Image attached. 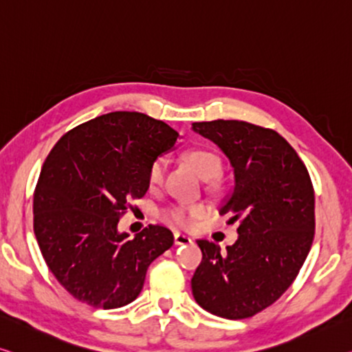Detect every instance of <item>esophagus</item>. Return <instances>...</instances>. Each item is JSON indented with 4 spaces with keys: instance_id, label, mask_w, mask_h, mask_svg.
<instances>
[{
    "instance_id": "obj_1",
    "label": "esophagus",
    "mask_w": 352,
    "mask_h": 352,
    "mask_svg": "<svg viewBox=\"0 0 352 352\" xmlns=\"http://www.w3.org/2000/svg\"><path fill=\"white\" fill-rule=\"evenodd\" d=\"M175 244L176 245H188L192 244V237L187 234H182V232H175Z\"/></svg>"
}]
</instances>
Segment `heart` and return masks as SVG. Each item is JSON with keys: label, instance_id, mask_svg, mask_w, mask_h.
Here are the masks:
<instances>
[{"label": "heart", "instance_id": "b5f03b06", "mask_svg": "<svg viewBox=\"0 0 352 352\" xmlns=\"http://www.w3.org/2000/svg\"><path fill=\"white\" fill-rule=\"evenodd\" d=\"M187 160L195 171L198 173L203 179H212V177L219 176L221 171V160L214 151L204 149V148H195L187 153ZM166 173V159L157 157L149 166L148 171V184L151 188H157L162 186L165 179ZM203 214L201 206H188V204H177L171 209L166 210V217H168L173 223L179 226H188L192 221Z\"/></svg>", "mask_w": 352, "mask_h": 352}]
</instances>
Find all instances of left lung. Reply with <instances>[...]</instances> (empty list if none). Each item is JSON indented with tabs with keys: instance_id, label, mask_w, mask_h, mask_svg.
<instances>
[{
	"instance_id": "8db88e82",
	"label": "left lung",
	"mask_w": 352,
	"mask_h": 352,
	"mask_svg": "<svg viewBox=\"0 0 352 352\" xmlns=\"http://www.w3.org/2000/svg\"><path fill=\"white\" fill-rule=\"evenodd\" d=\"M234 170V188L220 208L239 221L237 241L221 252L206 239L192 293L204 310L244 320L272 305L299 274L315 236V192L307 166L272 129L245 121L193 122Z\"/></svg>"
}]
</instances>
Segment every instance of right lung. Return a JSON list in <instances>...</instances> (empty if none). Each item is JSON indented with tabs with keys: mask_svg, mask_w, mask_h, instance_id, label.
Returning <instances> with one entry per match:
<instances>
[{
	"mask_svg": "<svg viewBox=\"0 0 352 352\" xmlns=\"http://www.w3.org/2000/svg\"><path fill=\"white\" fill-rule=\"evenodd\" d=\"M179 138L164 121L113 111L59 138L34 192V234L48 269L70 296L120 308L142 293L146 270L173 245V232L149 225L118 231L129 199L148 192V171Z\"/></svg>",
	"mask_w": 352,
	"mask_h": 352,
	"instance_id": "right-lung-1",
	"label": "right lung"
}]
</instances>
